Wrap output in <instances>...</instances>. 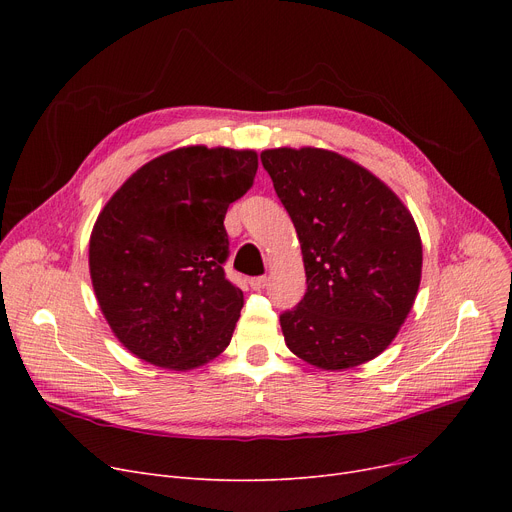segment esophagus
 <instances>
[{
  "mask_svg": "<svg viewBox=\"0 0 512 512\" xmlns=\"http://www.w3.org/2000/svg\"><path fill=\"white\" fill-rule=\"evenodd\" d=\"M267 282H270V280H267V276H255V278L249 280V284H251L253 290H263V288L267 286Z\"/></svg>",
  "mask_w": 512,
  "mask_h": 512,
  "instance_id": "esophagus-1",
  "label": "esophagus"
}]
</instances>
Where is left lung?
Returning a JSON list of instances; mask_svg holds the SVG:
<instances>
[{
    "instance_id": "1",
    "label": "left lung",
    "mask_w": 512,
    "mask_h": 512,
    "mask_svg": "<svg viewBox=\"0 0 512 512\" xmlns=\"http://www.w3.org/2000/svg\"><path fill=\"white\" fill-rule=\"evenodd\" d=\"M261 164L301 242L307 292L280 315L290 351L319 369L378 357L421 282V238L390 188L326 149H267Z\"/></svg>"
}]
</instances>
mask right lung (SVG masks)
<instances>
[{"label": "right lung", "instance_id": "1", "mask_svg": "<svg viewBox=\"0 0 512 512\" xmlns=\"http://www.w3.org/2000/svg\"><path fill=\"white\" fill-rule=\"evenodd\" d=\"M255 172V151L182 147L151 159L107 201L91 234V280L132 355L184 371L230 344L242 290L224 272V218Z\"/></svg>", "mask_w": 512, "mask_h": 512}]
</instances>
